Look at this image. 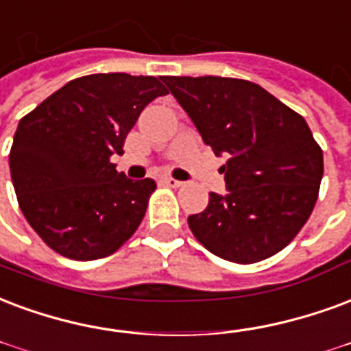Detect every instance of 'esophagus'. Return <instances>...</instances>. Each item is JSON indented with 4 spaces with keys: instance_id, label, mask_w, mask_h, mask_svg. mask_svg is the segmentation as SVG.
<instances>
[{
    "instance_id": "obj_1",
    "label": "esophagus",
    "mask_w": 351,
    "mask_h": 351,
    "mask_svg": "<svg viewBox=\"0 0 351 351\" xmlns=\"http://www.w3.org/2000/svg\"><path fill=\"white\" fill-rule=\"evenodd\" d=\"M165 186H169V188H180L184 182H180V180H176V178H171V176H165L162 180Z\"/></svg>"
}]
</instances>
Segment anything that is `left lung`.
Wrapping results in <instances>:
<instances>
[{"mask_svg": "<svg viewBox=\"0 0 351 351\" xmlns=\"http://www.w3.org/2000/svg\"><path fill=\"white\" fill-rule=\"evenodd\" d=\"M171 95L215 156H225L227 193L188 217L210 253L238 264L274 256L313 212L324 154L305 119L247 80L163 76Z\"/></svg>", "mask_w": 351, "mask_h": 351, "instance_id": "obj_1", "label": "left lung"}]
</instances>
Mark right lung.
Masks as SVG:
<instances>
[{
	"label": "right lung",
	"instance_id": "right-lung-1",
	"mask_svg": "<svg viewBox=\"0 0 351 351\" xmlns=\"http://www.w3.org/2000/svg\"><path fill=\"white\" fill-rule=\"evenodd\" d=\"M167 93L154 76L90 74L20 121L9 154L18 204L56 253L104 258L136 232L156 182L130 180L111 156L123 154L145 106Z\"/></svg>",
	"mask_w": 351,
	"mask_h": 351
}]
</instances>
